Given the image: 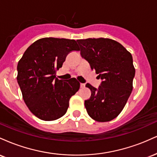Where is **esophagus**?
I'll return each instance as SVG.
<instances>
[{
    "instance_id": "34e87169",
    "label": "esophagus",
    "mask_w": 157,
    "mask_h": 157,
    "mask_svg": "<svg viewBox=\"0 0 157 157\" xmlns=\"http://www.w3.org/2000/svg\"><path fill=\"white\" fill-rule=\"evenodd\" d=\"M85 86H86V84H85V83H81L80 84V87L81 88H85Z\"/></svg>"
}]
</instances>
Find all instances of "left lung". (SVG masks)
Masks as SVG:
<instances>
[{"label": "left lung", "instance_id": "1", "mask_svg": "<svg viewBox=\"0 0 157 157\" xmlns=\"http://www.w3.org/2000/svg\"><path fill=\"white\" fill-rule=\"evenodd\" d=\"M81 56L98 74V89L87 83L91 97L85 100L88 114L97 122H109L122 111L133 89L135 68L132 55L120 43L109 38L77 40Z\"/></svg>", "mask_w": 157, "mask_h": 157}]
</instances>
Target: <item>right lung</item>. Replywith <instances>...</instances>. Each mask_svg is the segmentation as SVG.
Returning <instances> with one entry per match:
<instances>
[{"instance_id":"add662e5","label":"right lung","mask_w":157,"mask_h":157,"mask_svg":"<svg viewBox=\"0 0 157 157\" xmlns=\"http://www.w3.org/2000/svg\"><path fill=\"white\" fill-rule=\"evenodd\" d=\"M72 51H80L75 40L44 37L29 46L17 63V80L23 100L40 120L52 121L63 116L70 98L80 89L76 78L56 77L57 70Z\"/></svg>"}]
</instances>
